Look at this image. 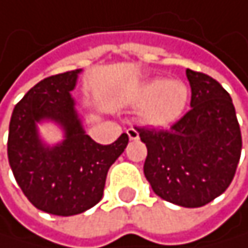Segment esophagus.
<instances>
[{
	"label": "esophagus",
	"instance_id": "esophagus-1",
	"mask_svg": "<svg viewBox=\"0 0 248 248\" xmlns=\"http://www.w3.org/2000/svg\"><path fill=\"white\" fill-rule=\"evenodd\" d=\"M126 134H128V137H129V140H131V141H137V140L140 138L138 131H137V129H134V128H129V129L126 131Z\"/></svg>",
	"mask_w": 248,
	"mask_h": 248
}]
</instances>
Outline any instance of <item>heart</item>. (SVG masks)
<instances>
[{
    "label": "heart",
    "instance_id": "obj_1",
    "mask_svg": "<svg viewBox=\"0 0 248 248\" xmlns=\"http://www.w3.org/2000/svg\"><path fill=\"white\" fill-rule=\"evenodd\" d=\"M189 86L181 79L158 78L145 82L138 93L141 120L148 126L162 128L175 123L189 103Z\"/></svg>",
    "mask_w": 248,
    "mask_h": 248
}]
</instances>
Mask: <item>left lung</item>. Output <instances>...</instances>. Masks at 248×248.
Instances as JSON below:
<instances>
[{
  "label": "left lung",
  "mask_w": 248,
  "mask_h": 248,
  "mask_svg": "<svg viewBox=\"0 0 248 248\" xmlns=\"http://www.w3.org/2000/svg\"><path fill=\"white\" fill-rule=\"evenodd\" d=\"M191 110L168 131L138 128L147 145L144 175L158 197L202 207L229 186L241 155V131L229 94L213 78L186 69Z\"/></svg>",
  "instance_id": "1"
}]
</instances>
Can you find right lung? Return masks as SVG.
Returning <instances> with one entry per match:
<instances>
[{"label": "right lung", "mask_w": 248, "mask_h": 248, "mask_svg": "<svg viewBox=\"0 0 248 248\" xmlns=\"http://www.w3.org/2000/svg\"><path fill=\"white\" fill-rule=\"evenodd\" d=\"M80 72L36 83L16 104L10 120V168L28 200L49 215L72 216L94 207L103 199L110 166L129 141L122 134L113 144L101 145L86 135L70 94ZM42 121L59 124L63 141L54 146L44 143L37 129Z\"/></svg>", "instance_id": "add662e5"}]
</instances>
